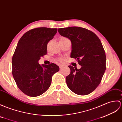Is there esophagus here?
Masks as SVG:
<instances>
[{
	"label": "esophagus",
	"instance_id": "34e87169",
	"mask_svg": "<svg viewBox=\"0 0 122 122\" xmlns=\"http://www.w3.org/2000/svg\"><path fill=\"white\" fill-rule=\"evenodd\" d=\"M63 67V66H60V70L62 69Z\"/></svg>",
	"mask_w": 122,
	"mask_h": 122
}]
</instances>
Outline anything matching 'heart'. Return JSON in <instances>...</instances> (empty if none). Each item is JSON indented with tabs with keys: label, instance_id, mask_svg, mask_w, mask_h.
Listing matches in <instances>:
<instances>
[{
	"label": "heart",
	"instance_id": "heart-1",
	"mask_svg": "<svg viewBox=\"0 0 122 122\" xmlns=\"http://www.w3.org/2000/svg\"><path fill=\"white\" fill-rule=\"evenodd\" d=\"M64 38H65V37H61V38H60V39H64ZM59 61H60V62H62V61H63V59H62V58H61V59H59Z\"/></svg>",
	"mask_w": 122,
	"mask_h": 122
}]
</instances>
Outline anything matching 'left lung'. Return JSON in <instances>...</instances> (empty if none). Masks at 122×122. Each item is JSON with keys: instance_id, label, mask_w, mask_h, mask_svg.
I'll list each match as a JSON object with an SVG mask.
<instances>
[{"instance_id": "left-lung-1", "label": "left lung", "mask_w": 122, "mask_h": 122, "mask_svg": "<svg viewBox=\"0 0 122 122\" xmlns=\"http://www.w3.org/2000/svg\"><path fill=\"white\" fill-rule=\"evenodd\" d=\"M58 32L71 41V57L81 66L80 69L68 66L71 73L66 77L67 85L76 94L88 95L100 84L106 69V56L100 39L81 27L61 28Z\"/></svg>"}]
</instances>
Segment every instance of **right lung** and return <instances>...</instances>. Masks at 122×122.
Masks as SVG:
<instances>
[{
	"mask_svg": "<svg viewBox=\"0 0 122 122\" xmlns=\"http://www.w3.org/2000/svg\"><path fill=\"white\" fill-rule=\"evenodd\" d=\"M57 29L38 27L25 33L20 39L12 59V75L17 86L25 95L37 97L51 83L52 76L59 67L51 63L41 66L38 61L47 54V46Z\"/></svg>",
	"mask_w": 122,
	"mask_h": 122,
	"instance_id": "right-lung-1",
	"label": "right lung"
}]
</instances>
